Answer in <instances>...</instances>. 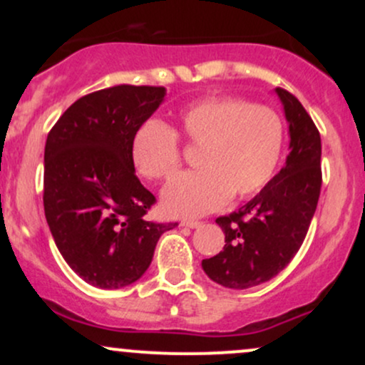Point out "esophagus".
I'll return each instance as SVG.
<instances>
[{
	"mask_svg": "<svg viewBox=\"0 0 365 365\" xmlns=\"http://www.w3.org/2000/svg\"><path fill=\"white\" fill-rule=\"evenodd\" d=\"M180 225L188 226V228H200V226H202L204 223H202V221H195V220H183Z\"/></svg>",
	"mask_w": 365,
	"mask_h": 365,
	"instance_id": "1",
	"label": "esophagus"
}]
</instances>
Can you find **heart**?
<instances>
[{"instance_id":"heart-1","label":"heart","mask_w":365,"mask_h":365,"mask_svg":"<svg viewBox=\"0 0 365 365\" xmlns=\"http://www.w3.org/2000/svg\"><path fill=\"white\" fill-rule=\"evenodd\" d=\"M178 135L200 149L199 166L163 192L175 216H202L223 207L232 195L249 199L274 177L282 161L284 125L278 111L240 98H209L178 113V130L148 120L132 137L130 156L149 180H170L182 166Z\"/></svg>"}]
</instances>
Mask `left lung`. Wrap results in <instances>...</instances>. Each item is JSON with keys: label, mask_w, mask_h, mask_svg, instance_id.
<instances>
[{"label": "left lung", "mask_w": 365, "mask_h": 365, "mask_svg": "<svg viewBox=\"0 0 365 365\" xmlns=\"http://www.w3.org/2000/svg\"><path fill=\"white\" fill-rule=\"evenodd\" d=\"M290 123V154L278 175L238 211L220 216L225 247L204 259L212 282L233 290L269 282L299 252L319 200L321 135L292 92L276 87Z\"/></svg>", "instance_id": "obj_1"}]
</instances>
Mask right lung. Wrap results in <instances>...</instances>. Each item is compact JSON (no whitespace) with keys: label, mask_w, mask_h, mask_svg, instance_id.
I'll return each mask as SVG.
<instances>
[{"label":"right lung","mask_w":365,"mask_h":365,"mask_svg":"<svg viewBox=\"0 0 365 365\" xmlns=\"http://www.w3.org/2000/svg\"><path fill=\"white\" fill-rule=\"evenodd\" d=\"M165 87L115 86L77 99L49 130L44 215L66 264L92 287L115 290L148 271L159 237L178 223L145 215L156 197L140 183L130 145Z\"/></svg>","instance_id":"obj_1"}]
</instances>
